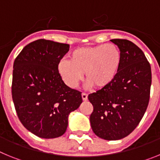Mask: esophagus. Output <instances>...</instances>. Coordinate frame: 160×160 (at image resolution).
I'll use <instances>...</instances> for the list:
<instances>
[{
    "label": "esophagus",
    "instance_id": "obj_1",
    "mask_svg": "<svg viewBox=\"0 0 160 160\" xmlns=\"http://www.w3.org/2000/svg\"><path fill=\"white\" fill-rule=\"evenodd\" d=\"M82 98L83 101H87V98H88V95H87L86 93H82Z\"/></svg>",
    "mask_w": 160,
    "mask_h": 160
}]
</instances>
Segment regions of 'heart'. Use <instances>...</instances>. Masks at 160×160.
<instances>
[{"mask_svg":"<svg viewBox=\"0 0 160 160\" xmlns=\"http://www.w3.org/2000/svg\"><path fill=\"white\" fill-rule=\"evenodd\" d=\"M69 62L60 61L57 69L65 84L75 88L82 79V73L89 87L102 90L112 83L122 63L119 48L112 43L84 46L69 54Z\"/></svg>","mask_w":160,"mask_h":160,"instance_id":"obj_1","label":"heart"}]
</instances>
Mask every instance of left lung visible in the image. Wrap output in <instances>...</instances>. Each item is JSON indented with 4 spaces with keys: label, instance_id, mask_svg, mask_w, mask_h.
<instances>
[{
    "label": "left lung",
    "instance_id": "8db88e82",
    "mask_svg": "<svg viewBox=\"0 0 160 160\" xmlns=\"http://www.w3.org/2000/svg\"><path fill=\"white\" fill-rule=\"evenodd\" d=\"M122 53V63L110 86L88 95L94 107L93 131L106 140H118L136 128L148 108L152 70L141 49L126 39H112Z\"/></svg>",
    "mask_w": 160,
    "mask_h": 160
}]
</instances>
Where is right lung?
Wrapping results in <instances>:
<instances>
[{
  "mask_svg": "<svg viewBox=\"0 0 160 160\" xmlns=\"http://www.w3.org/2000/svg\"><path fill=\"white\" fill-rule=\"evenodd\" d=\"M68 44L39 39L28 44L13 63L12 97L20 121L43 138L66 132L68 117L82 102L81 92L67 87L58 72Z\"/></svg>",
  "mask_w": 160,
  "mask_h": 160,
  "instance_id": "1",
  "label": "right lung"
}]
</instances>
